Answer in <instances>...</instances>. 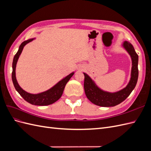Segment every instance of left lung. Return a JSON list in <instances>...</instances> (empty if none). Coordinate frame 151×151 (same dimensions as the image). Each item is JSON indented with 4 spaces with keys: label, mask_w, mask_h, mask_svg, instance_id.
Returning a JSON list of instances; mask_svg holds the SVG:
<instances>
[{
    "label": "left lung",
    "mask_w": 151,
    "mask_h": 151,
    "mask_svg": "<svg viewBox=\"0 0 151 151\" xmlns=\"http://www.w3.org/2000/svg\"><path fill=\"white\" fill-rule=\"evenodd\" d=\"M122 46L130 55L132 59L130 79L125 88L115 93L103 91L99 88L88 74L84 72L85 94L91 103L98 106L110 107L119 104L130 94L137 83L139 76L138 55L135 52L133 45L127 41H125Z\"/></svg>",
    "instance_id": "1"
}]
</instances>
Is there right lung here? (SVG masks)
Instances as JSON below:
<instances>
[{"mask_svg": "<svg viewBox=\"0 0 151 151\" xmlns=\"http://www.w3.org/2000/svg\"><path fill=\"white\" fill-rule=\"evenodd\" d=\"M35 38H31L22 42L19 46V50L15 55L12 62V80L14 86L19 94L23 98V99L28 102L29 103L33 105H38V106H47L53 104L56 102L57 100L60 98L63 92V89L67 82L74 74V72L70 73V74L64 78L60 80L59 82L53 86L52 88L49 89L44 92L38 94H31L26 92L24 89H22L18 84L16 77V68L18 59L21 54V52L26 44L32 42Z\"/></svg>", "mask_w": 151, "mask_h": 151, "instance_id": "right-lung-1", "label": "right lung"}]
</instances>
